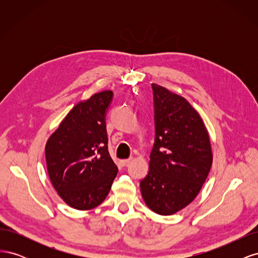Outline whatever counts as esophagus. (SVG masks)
<instances>
[{
  "label": "esophagus",
  "instance_id": "esophagus-1",
  "mask_svg": "<svg viewBox=\"0 0 258 258\" xmlns=\"http://www.w3.org/2000/svg\"><path fill=\"white\" fill-rule=\"evenodd\" d=\"M129 162H131V158H129V159H123V160H121V165H122V166H127Z\"/></svg>",
  "mask_w": 258,
  "mask_h": 258
}]
</instances>
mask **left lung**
I'll use <instances>...</instances> for the list:
<instances>
[{
	"label": "left lung",
	"instance_id": "left-lung-1",
	"mask_svg": "<svg viewBox=\"0 0 258 258\" xmlns=\"http://www.w3.org/2000/svg\"><path fill=\"white\" fill-rule=\"evenodd\" d=\"M155 143L142 197L153 212L171 215L197 197L212 166L209 132L199 113L182 96L152 84Z\"/></svg>",
	"mask_w": 258,
	"mask_h": 258
}]
</instances>
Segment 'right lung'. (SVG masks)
Here are the masks:
<instances>
[{"label":"right lung","instance_id":"add662e5","mask_svg":"<svg viewBox=\"0 0 258 258\" xmlns=\"http://www.w3.org/2000/svg\"><path fill=\"white\" fill-rule=\"evenodd\" d=\"M111 90L74 105L45 146L50 182L61 199L76 210L102 204L118 172L107 150L105 114Z\"/></svg>","mask_w":258,"mask_h":258}]
</instances>
